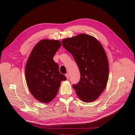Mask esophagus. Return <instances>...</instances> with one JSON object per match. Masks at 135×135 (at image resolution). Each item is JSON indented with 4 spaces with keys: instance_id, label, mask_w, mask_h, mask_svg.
<instances>
[{
    "instance_id": "esophagus-1",
    "label": "esophagus",
    "mask_w": 135,
    "mask_h": 135,
    "mask_svg": "<svg viewBox=\"0 0 135 135\" xmlns=\"http://www.w3.org/2000/svg\"><path fill=\"white\" fill-rule=\"evenodd\" d=\"M65 76H66V77H67V78L68 79V78H69V74H68V73L66 74H65Z\"/></svg>"
}]
</instances>
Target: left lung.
Returning a JSON list of instances; mask_svg holds the SVG:
<instances>
[{
	"instance_id": "obj_1",
	"label": "left lung",
	"mask_w": 135,
	"mask_h": 135,
	"mask_svg": "<svg viewBox=\"0 0 135 135\" xmlns=\"http://www.w3.org/2000/svg\"><path fill=\"white\" fill-rule=\"evenodd\" d=\"M62 45L72 54L80 71L79 81L73 85L76 94L83 102L94 101L104 90L108 79L104 49L96 39L84 33L62 40Z\"/></svg>"
}]
</instances>
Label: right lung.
I'll return each instance as SVG.
<instances>
[{"mask_svg":"<svg viewBox=\"0 0 135 135\" xmlns=\"http://www.w3.org/2000/svg\"><path fill=\"white\" fill-rule=\"evenodd\" d=\"M56 40H42L33 47L25 67L28 87L38 101L47 103L58 92L62 81L67 79L60 74L59 67L53 58L61 46Z\"/></svg>","mask_w":135,"mask_h":135,"instance_id":"add662e5","label":"right lung"}]
</instances>
